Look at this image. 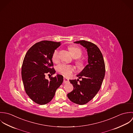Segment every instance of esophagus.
I'll use <instances>...</instances> for the list:
<instances>
[{
    "mask_svg": "<svg viewBox=\"0 0 133 133\" xmlns=\"http://www.w3.org/2000/svg\"><path fill=\"white\" fill-rule=\"evenodd\" d=\"M68 82H69V79L68 78H67L66 77H64V83H67Z\"/></svg>",
    "mask_w": 133,
    "mask_h": 133,
    "instance_id": "1",
    "label": "esophagus"
}]
</instances>
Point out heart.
<instances>
[{
	"instance_id": "obj_1",
	"label": "heart",
	"mask_w": 133,
	"mask_h": 133,
	"mask_svg": "<svg viewBox=\"0 0 133 133\" xmlns=\"http://www.w3.org/2000/svg\"><path fill=\"white\" fill-rule=\"evenodd\" d=\"M69 50L72 56L74 58H79L82 54V51L80 48L76 46H70L69 47ZM52 59L54 62H57L59 59V50L58 49H55L52 56ZM76 64L78 67H82L83 66V62L78 59L76 61ZM57 71L65 76H69L73 72L76 70V68L72 65H68L64 63L60 64L56 66Z\"/></svg>"
}]
</instances>
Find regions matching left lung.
Here are the masks:
<instances>
[{
  "label": "left lung",
  "instance_id": "obj_1",
  "mask_svg": "<svg viewBox=\"0 0 133 133\" xmlns=\"http://www.w3.org/2000/svg\"><path fill=\"white\" fill-rule=\"evenodd\" d=\"M75 43L80 44L87 50L88 64L77 76L81 81L69 80L74 90L67 97L72 102L83 105L92 99L99 91L105 76V66L102 54L95 44L84 40Z\"/></svg>",
  "mask_w": 133,
  "mask_h": 133
}]
</instances>
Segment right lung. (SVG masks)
Returning <instances> with one entry per match:
<instances>
[{
    "mask_svg": "<svg viewBox=\"0 0 133 133\" xmlns=\"http://www.w3.org/2000/svg\"><path fill=\"white\" fill-rule=\"evenodd\" d=\"M59 42L43 41L33 45L27 51L22 67V77L25 91L36 103L44 105L53 99L56 89L63 81V77L57 75L49 80L45 76L55 73L52 56Z\"/></svg>",
    "mask_w": 133,
    "mask_h": 133,
    "instance_id": "add662e5",
    "label": "right lung"
}]
</instances>
